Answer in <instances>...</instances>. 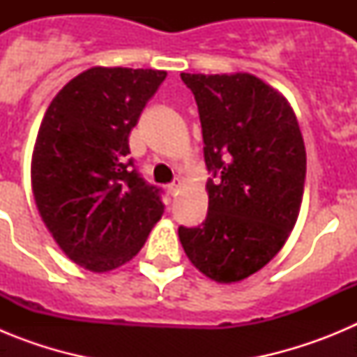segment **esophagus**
I'll return each mask as SVG.
<instances>
[{"instance_id": "obj_1", "label": "esophagus", "mask_w": 357, "mask_h": 357, "mask_svg": "<svg viewBox=\"0 0 357 357\" xmlns=\"http://www.w3.org/2000/svg\"><path fill=\"white\" fill-rule=\"evenodd\" d=\"M166 189H168V193L172 195V197H175V195L178 193V189H181V181H173L172 184L166 185Z\"/></svg>"}]
</instances>
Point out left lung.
Segmentation results:
<instances>
[{
    "label": "left lung",
    "instance_id": "left-lung-1",
    "mask_svg": "<svg viewBox=\"0 0 357 357\" xmlns=\"http://www.w3.org/2000/svg\"><path fill=\"white\" fill-rule=\"evenodd\" d=\"M204 137L209 209L178 227L189 261L218 282L247 279L275 257L301 211L305 148L286 98L254 75H191Z\"/></svg>",
    "mask_w": 357,
    "mask_h": 357
}]
</instances>
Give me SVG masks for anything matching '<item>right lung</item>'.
I'll use <instances>...</instances> for the list:
<instances>
[{"label": "right lung", "instance_id": "1", "mask_svg": "<svg viewBox=\"0 0 357 357\" xmlns=\"http://www.w3.org/2000/svg\"><path fill=\"white\" fill-rule=\"evenodd\" d=\"M166 71L91 68L50 103L31 157L43 222L69 259L91 272L130 261L164 213L162 189L128 157V135Z\"/></svg>", "mask_w": 357, "mask_h": 357}]
</instances>
